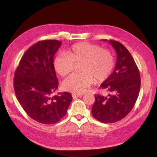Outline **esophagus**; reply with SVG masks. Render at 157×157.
Masks as SVG:
<instances>
[{"instance_id":"esophagus-1","label":"esophagus","mask_w":157,"mask_h":157,"mask_svg":"<svg viewBox=\"0 0 157 157\" xmlns=\"http://www.w3.org/2000/svg\"><path fill=\"white\" fill-rule=\"evenodd\" d=\"M82 96H83V94H76V93L72 94V96L73 98H76L77 97H81Z\"/></svg>"}]
</instances>
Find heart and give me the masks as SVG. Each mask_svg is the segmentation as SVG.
<instances>
[{"instance_id":"1","label":"heart","mask_w":157,"mask_h":157,"mask_svg":"<svg viewBox=\"0 0 157 157\" xmlns=\"http://www.w3.org/2000/svg\"><path fill=\"white\" fill-rule=\"evenodd\" d=\"M81 63L80 69L83 72L71 75L63 82L65 90L82 94L96 80V82L105 80L114 67V58L111 52L97 44L82 42L72 46L66 54L54 59V68L62 77L72 71L75 63Z\"/></svg>"}]
</instances>
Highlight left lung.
Instances as JSON below:
<instances>
[{"label":"left lung","mask_w":157,"mask_h":157,"mask_svg":"<svg viewBox=\"0 0 157 157\" xmlns=\"http://www.w3.org/2000/svg\"><path fill=\"white\" fill-rule=\"evenodd\" d=\"M108 42L117 52V59L115 70L100 87L111 94L109 97L96 95L92 107L94 117L105 124L122 119L132 111L141 86L140 71L129 51L119 42Z\"/></svg>","instance_id":"8db88e82"}]
</instances>
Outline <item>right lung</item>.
I'll return each mask as SVG.
<instances>
[{
	"label": "right lung",
	"mask_w": 157,
	"mask_h": 157,
	"mask_svg": "<svg viewBox=\"0 0 157 157\" xmlns=\"http://www.w3.org/2000/svg\"><path fill=\"white\" fill-rule=\"evenodd\" d=\"M61 42L46 40L28 49L14 73L16 96L33 120L44 124L60 121L67 113L73 97L69 92L52 96L58 88L54 56Z\"/></svg>",
	"instance_id": "1"
}]
</instances>
